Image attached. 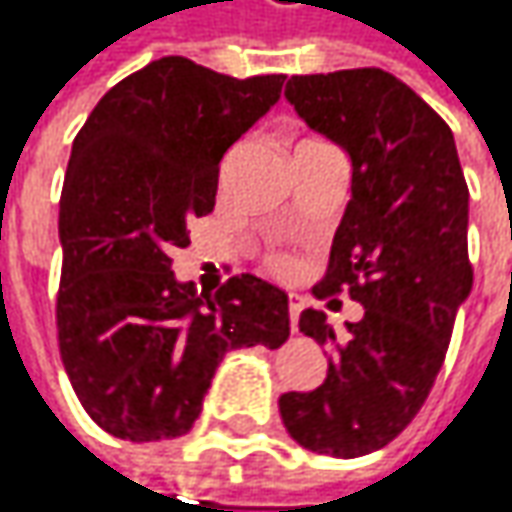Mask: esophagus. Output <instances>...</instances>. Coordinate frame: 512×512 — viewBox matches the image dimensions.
Returning a JSON list of instances; mask_svg holds the SVG:
<instances>
[{
	"label": "esophagus",
	"mask_w": 512,
	"mask_h": 512,
	"mask_svg": "<svg viewBox=\"0 0 512 512\" xmlns=\"http://www.w3.org/2000/svg\"><path fill=\"white\" fill-rule=\"evenodd\" d=\"M302 305H305V299L299 294L288 296V317H291V328L296 331V320H299V311H302Z\"/></svg>",
	"instance_id": "obj_1"
}]
</instances>
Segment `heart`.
Segmentation results:
<instances>
[{"label":"heart","instance_id":"heart-1","mask_svg":"<svg viewBox=\"0 0 512 512\" xmlns=\"http://www.w3.org/2000/svg\"><path fill=\"white\" fill-rule=\"evenodd\" d=\"M270 265H273V268H288L291 262H288V256H285V253H276V256L270 259Z\"/></svg>","mask_w":512,"mask_h":512}]
</instances>
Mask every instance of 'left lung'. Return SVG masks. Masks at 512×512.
Wrapping results in <instances>:
<instances>
[{"instance_id":"1","label":"left lung","mask_w":512,"mask_h":512,"mask_svg":"<svg viewBox=\"0 0 512 512\" xmlns=\"http://www.w3.org/2000/svg\"><path fill=\"white\" fill-rule=\"evenodd\" d=\"M285 97L351 158V201L314 296L348 291L366 314L345 337L322 311L299 314V331L331 351L328 374L314 392L279 397V415L299 447L360 458L412 423L444 366L473 291L470 190L452 129L395 74H296Z\"/></svg>"}]
</instances>
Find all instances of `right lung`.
Wrapping results in <instances>:
<instances>
[{
    "label": "right lung",
    "mask_w": 512,
    "mask_h": 512,
    "mask_svg": "<svg viewBox=\"0 0 512 512\" xmlns=\"http://www.w3.org/2000/svg\"><path fill=\"white\" fill-rule=\"evenodd\" d=\"M285 74L227 77L161 57L100 97L60 195L57 340L100 429L123 441L187 435L233 348H279L288 294L242 273L198 294L172 273L192 218L216 207L224 152L279 100Z\"/></svg>",
    "instance_id": "add662e5"
}]
</instances>
